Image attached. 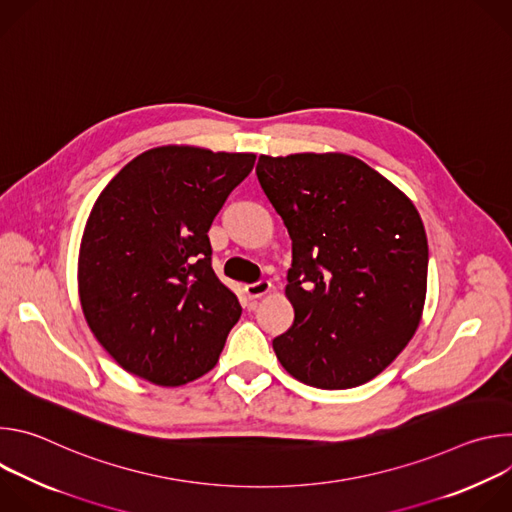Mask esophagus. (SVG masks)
Here are the masks:
<instances>
[{
    "mask_svg": "<svg viewBox=\"0 0 512 512\" xmlns=\"http://www.w3.org/2000/svg\"><path fill=\"white\" fill-rule=\"evenodd\" d=\"M271 289V283L267 279H261V281H255V283H249L245 285V294L249 300H259L261 296H265L267 291Z\"/></svg>",
    "mask_w": 512,
    "mask_h": 512,
    "instance_id": "obj_1",
    "label": "esophagus"
}]
</instances>
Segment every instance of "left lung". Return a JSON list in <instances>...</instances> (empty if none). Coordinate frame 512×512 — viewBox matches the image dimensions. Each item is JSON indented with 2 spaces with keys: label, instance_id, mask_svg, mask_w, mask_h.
I'll use <instances>...</instances> for the list:
<instances>
[{
  "label": "left lung",
  "instance_id": "8db88e82",
  "mask_svg": "<svg viewBox=\"0 0 512 512\" xmlns=\"http://www.w3.org/2000/svg\"><path fill=\"white\" fill-rule=\"evenodd\" d=\"M255 172L291 239L296 318L273 338L281 367L318 389L371 381L421 320L429 253L417 208L346 154L261 156Z\"/></svg>",
  "mask_w": 512,
  "mask_h": 512
}]
</instances>
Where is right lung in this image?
I'll use <instances>...</instances> for the list:
<instances>
[{"mask_svg":"<svg viewBox=\"0 0 512 512\" xmlns=\"http://www.w3.org/2000/svg\"><path fill=\"white\" fill-rule=\"evenodd\" d=\"M253 164V154L166 145L99 194L79 294L95 338L127 373L176 387L216 364L241 306L212 271L208 229Z\"/></svg>","mask_w":512,"mask_h":512,"instance_id":"obj_1","label":"right lung"}]
</instances>
